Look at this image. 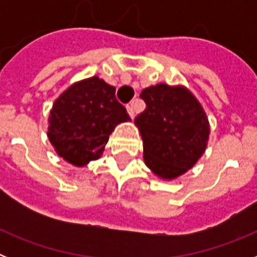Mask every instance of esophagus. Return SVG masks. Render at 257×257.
Returning a JSON list of instances; mask_svg holds the SVG:
<instances>
[{
    "mask_svg": "<svg viewBox=\"0 0 257 257\" xmlns=\"http://www.w3.org/2000/svg\"><path fill=\"white\" fill-rule=\"evenodd\" d=\"M127 112H128L131 118L135 117V101H131V103L127 105Z\"/></svg>",
    "mask_w": 257,
    "mask_h": 257,
    "instance_id": "obj_1",
    "label": "esophagus"
}]
</instances>
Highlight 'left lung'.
<instances>
[{
    "label": "left lung",
    "instance_id": "left-lung-1",
    "mask_svg": "<svg viewBox=\"0 0 257 257\" xmlns=\"http://www.w3.org/2000/svg\"><path fill=\"white\" fill-rule=\"evenodd\" d=\"M147 108L135 118L144 147V161L162 179L192 169L207 147L210 126L205 110L185 87L166 83L144 88Z\"/></svg>",
    "mask_w": 257,
    "mask_h": 257
}]
</instances>
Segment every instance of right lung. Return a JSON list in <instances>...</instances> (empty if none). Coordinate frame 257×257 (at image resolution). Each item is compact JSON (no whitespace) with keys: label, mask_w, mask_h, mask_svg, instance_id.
Returning <instances> with one entry per match:
<instances>
[{"label":"right lung","mask_w":257,"mask_h":257,"mask_svg":"<svg viewBox=\"0 0 257 257\" xmlns=\"http://www.w3.org/2000/svg\"><path fill=\"white\" fill-rule=\"evenodd\" d=\"M130 119L115 99V87L95 76L74 83L56 99L47 136L59 156L85 166L101 156L114 127Z\"/></svg>","instance_id":"add662e5"}]
</instances>
